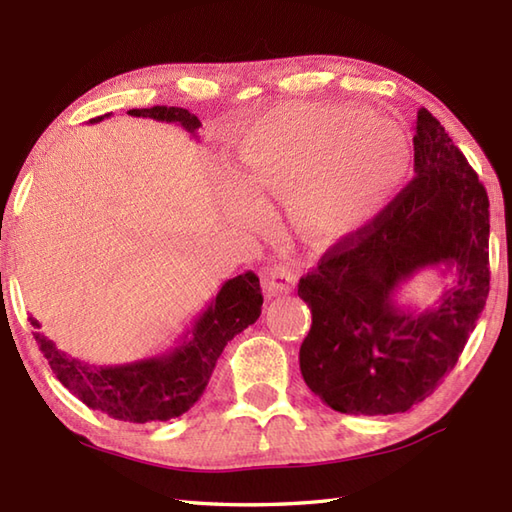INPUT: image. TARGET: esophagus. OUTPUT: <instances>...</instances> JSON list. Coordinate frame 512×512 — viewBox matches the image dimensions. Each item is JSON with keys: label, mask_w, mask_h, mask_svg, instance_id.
Instances as JSON below:
<instances>
[{"label": "esophagus", "mask_w": 512, "mask_h": 512, "mask_svg": "<svg viewBox=\"0 0 512 512\" xmlns=\"http://www.w3.org/2000/svg\"><path fill=\"white\" fill-rule=\"evenodd\" d=\"M297 268L290 264H275L273 268L266 273V290L273 292V295H281V292L292 290V286L297 284Z\"/></svg>", "instance_id": "obj_1"}]
</instances>
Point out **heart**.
I'll list each match as a JSON object with an SVG mask.
<instances>
[{
    "label": "heart",
    "instance_id": "heart-1",
    "mask_svg": "<svg viewBox=\"0 0 512 512\" xmlns=\"http://www.w3.org/2000/svg\"><path fill=\"white\" fill-rule=\"evenodd\" d=\"M244 178L226 173L220 202L233 226L268 220L266 195L292 198L312 237L356 231L385 209L409 169V140L387 118L354 107L290 103L259 116L237 140Z\"/></svg>",
    "mask_w": 512,
    "mask_h": 512
}]
</instances>
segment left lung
Segmentation results:
<instances>
[{"instance_id":"left-lung-1","label":"left lung","mask_w":512,"mask_h":512,"mask_svg":"<svg viewBox=\"0 0 512 512\" xmlns=\"http://www.w3.org/2000/svg\"><path fill=\"white\" fill-rule=\"evenodd\" d=\"M413 178L372 222L299 279L312 328L299 350L306 385L334 411L389 416L438 387L488 297V195L436 116L420 107ZM424 267L450 277L433 309L398 307Z\"/></svg>"}]
</instances>
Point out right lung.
Segmentation results:
<instances>
[{
    "label": "right lung",
    "mask_w": 512,
    "mask_h": 512,
    "mask_svg": "<svg viewBox=\"0 0 512 512\" xmlns=\"http://www.w3.org/2000/svg\"><path fill=\"white\" fill-rule=\"evenodd\" d=\"M127 114L176 123L193 138H198L202 127L200 118L182 107L156 105L129 110ZM107 116L112 114L96 116L90 123H101ZM262 303L259 277L253 270H246L224 281L215 299L180 336L173 350L123 365L83 363L61 352L43 332H35V339L59 383L90 409L136 424L165 422L182 416L202 398L226 343L259 319ZM30 323L37 330L41 328L35 317H30Z\"/></svg>",
    "instance_id": "add662e5"
}]
</instances>
